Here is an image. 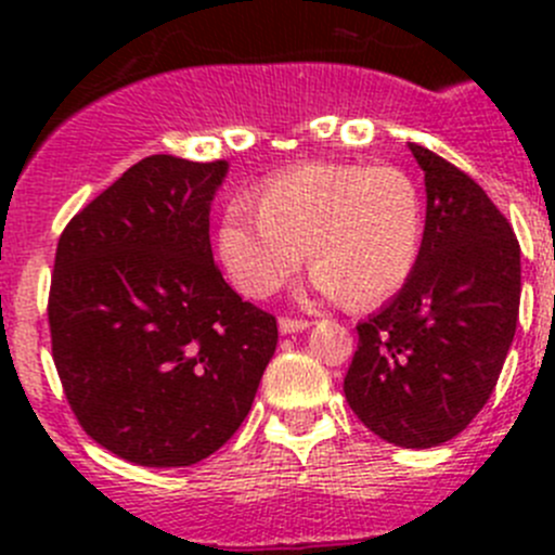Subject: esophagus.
<instances>
[{"label":"esophagus","instance_id":"34e87169","mask_svg":"<svg viewBox=\"0 0 555 555\" xmlns=\"http://www.w3.org/2000/svg\"><path fill=\"white\" fill-rule=\"evenodd\" d=\"M306 327H311L309 319H293V317H282V319H279V330H282L284 335L300 333V330H306Z\"/></svg>","mask_w":555,"mask_h":555}]
</instances>
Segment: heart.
Returning <instances> with one entry per match:
<instances>
[{"instance_id": "heart-1", "label": "heart", "mask_w": 555, "mask_h": 555, "mask_svg": "<svg viewBox=\"0 0 555 555\" xmlns=\"http://www.w3.org/2000/svg\"><path fill=\"white\" fill-rule=\"evenodd\" d=\"M424 215L413 179L397 166L304 164L262 184L257 209L225 211L220 251L233 284L268 298L306 260L322 293L373 306L411 279Z\"/></svg>"}]
</instances>
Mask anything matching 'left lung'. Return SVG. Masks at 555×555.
I'll list each match as a JSON object with an SVG mask.
<instances>
[{
	"label": "left lung",
	"instance_id": "8db88e82",
	"mask_svg": "<svg viewBox=\"0 0 555 555\" xmlns=\"http://www.w3.org/2000/svg\"><path fill=\"white\" fill-rule=\"evenodd\" d=\"M408 147L427 184L422 249L395 300L357 324L344 391L386 443L433 449L494 391L516 335L520 246L473 177L422 144Z\"/></svg>",
	"mask_w": 555,
	"mask_h": 555
}]
</instances>
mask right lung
I'll use <instances>...</instances> for the list:
<instances>
[{
    "label": "right lung",
    "instance_id": "add662e5",
    "mask_svg": "<svg viewBox=\"0 0 555 555\" xmlns=\"http://www.w3.org/2000/svg\"><path fill=\"white\" fill-rule=\"evenodd\" d=\"M225 160H139L64 228L48 322L86 435L144 467L228 443L276 351V317L238 298L209 242Z\"/></svg>",
    "mask_w": 555,
    "mask_h": 555
}]
</instances>
